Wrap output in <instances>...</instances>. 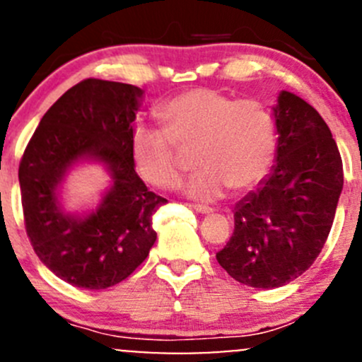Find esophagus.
Listing matches in <instances>:
<instances>
[{
  "label": "esophagus",
  "mask_w": 362,
  "mask_h": 362,
  "mask_svg": "<svg viewBox=\"0 0 362 362\" xmlns=\"http://www.w3.org/2000/svg\"><path fill=\"white\" fill-rule=\"evenodd\" d=\"M191 208L196 213H201V215H210V213H213L210 206H201V204H191Z\"/></svg>",
  "instance_id": "34e87169"
}]
</instances>
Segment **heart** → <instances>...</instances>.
Wrapping results in <instances>:
<instances>
[{
  "label": "heart",
  "mask_w": 362,
  "mask_h": 362,
  "mask_svg": "<svg viewBox=\"0 0 362 362\" xmlns=\"http://www.w3.org/2000/svg\"><path fill=\"white\" fill-rule=\"evenodd\" d=\"M163 130L139 128L132 136L133 165L147 184L171 189L187 166L184 152L196 151L199 170L184 185L203 203L227 189L246 191L271 170L277 151L274 116L255 98L234 100L211 88H194L159 107Z\"/></svg>",
  "instance_id": "1"
}]
</instances>
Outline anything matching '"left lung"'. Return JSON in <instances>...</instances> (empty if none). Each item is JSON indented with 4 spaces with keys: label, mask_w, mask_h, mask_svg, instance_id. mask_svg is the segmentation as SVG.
Instances as JSON below:
<instances>
[{
    "label": "left lung",
    "mask_w": 362,
    "mask_h": 362,
    "mask_svg": "<svg viewBox=\"0 0 362 362\" xmlns=\"http://www.w3.org/2000/svg\"><path fill=\"white\" fill-rule=\"evenodd\" d=\"M277 165L234 211V232L216 260L230 277L271 290L302 276L332 230L344 166L328 124L290 91L274 107Z\"/></svg>",
    "instance_id": "obj_1"
}]
</instances>
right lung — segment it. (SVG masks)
Segmentation results:
<instances>
[{
    "mask_svg": "<svg viewBox=\"0 0 362 362\" xmlns=\"http://www.w3.org/2000/svg\"><path fill=\"white\" fill-rule=\"evenodd\" d=\"M144 91L105 79L69 88L41 117L18 165L24 223L33 250L66 283L105 290L127 279L156 241L152 215L165 197L133 168V121ZM93 157L112 171L113 187L85 219L62 214L56 185L76 160Z\"/></svg>",
    "mask_w": 362,
    "mask_h": 362,
    "instance_id": "add662e5",
    "label": "right lung"
}]
</instances>
